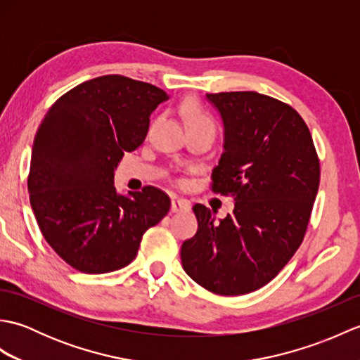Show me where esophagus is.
<instances>
[{
  "mask_svg": "<svg viewBox=\"0 0 360 360\" xmlns=\"http://www.w3.org/2000/svg\"><path fill=\"white\" fill-rule=\"evenodd\" d=\"M190 209V202L187 200H182V198H173L172 200V212H187Z\"/></svg>",
  "mask_w": 360,
  "mask_h": 360,
  "instance_id": "obj_1",
  "label": "esophagus"
}]
</instances>
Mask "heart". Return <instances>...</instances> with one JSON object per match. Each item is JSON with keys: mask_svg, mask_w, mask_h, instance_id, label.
<instances>
[{"mask_svg": "<svg viewBox=\"0 0 360 360\" xmlns=\"http://www.w3.org/2000/svg\"><path fill=\"white\" fill-rule=\"evenodd\" d=\"M182 114H184L187 127L207 125L215 128V122H213L210 114L195 101H188L184 103V106H182Z\"/></svg>", "mask_w": 360, "mask_h": 360, "instance_id": "1", "label": "heart"}]
</instances>
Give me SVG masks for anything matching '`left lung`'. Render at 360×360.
Listing matches in <instances>:
<instances>
[{
	"label": "left lung",
	"mask_w": 360,
	"mask_h": 360,
	"mask_svg": "<svg viewBox=\"0 0 360 360\" xmlns=\"http://www.w3.org/2000/svg\"><path fill=\"white\" fill-rule=\"evenodd\" d=\"M224 124V151L212 190L232 196L215 223L195 204L198 232L181 248L188 277L213 294L243 295L267 285L307 233L320 164L308 125L292 106L255 91L207 94Z\"/></svg>",
	"instance_id": "8db88e82"
}]
</instances>
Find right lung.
I'll return each mask as SVG.
<instances>
[{
	"instance_id": "right-lung-1",
	"label": "right lung",
	"mask_w": 360,
	"mask_h": 360,
	"mask_svg": "<svg viewBox=\"0 0 360 360\" xmlns=\"http://www.w3.org/2000/svg\"><path fill=\"white\" fill-rule=\"evenodd\" d=\"M165 91L102 75L68 91L37 129L27 190L38 227L74 269L105 274L133 262L142 235L170 210L153 186L119 195L114 168L148 133L150 116Z\"/></svg>"
}]
</instances>
